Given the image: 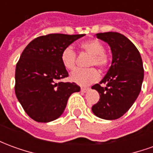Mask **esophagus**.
Wrapping results in <instances>:
<instances>
[{
    "instance_id": "esophagus-1",
    "label": "esophagus",
    "mask_w": 153,
    "mask_h": 153,
    "mask_svg": "<svg viewBox=\"0 0 153 153\" xmlns=\"http://www.w3.org/2000/svg\"><path fill=\"white\" fill-rule=\"evenodd\" d=\"M88 90H89L88 88H81V92H82V93H87Z\"/></svg>"
}]
</instances>
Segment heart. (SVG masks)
Instances as JSON below:
<instances>
[{
	"mask_svg": "<svg viewBox=\"0 0 153 153\" xmlns=\"http://www.w3.org/2000/svg\"><path fill=\"white\" fill-rule=\"evenodd\" d=\"M84 52L91 55L88 66H97L101 70L106 69L111 62V57L105 51L103 44L97 39H89L80 44ZM61 62L67 70H73L76 66L77 53L72 47H66L61 52ZM100 79V74L95 68L78 69L70 74V80L81 86L88 85Z\"/></svg>",
	"mask_w": 153,
	"mask_h": 153,
	"instance_id": "1",
	"label": "heart"
}]
</instances>
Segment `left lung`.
<instances>
[{"label": "left lung", "mask_w": 153, "mask_h": 153, "mask_svg": "<svg viewBox=\"0 0 153 153\" xmlns=\"http://www.w3.org/2000/svg\"><path fill=\"white\" fill-rule=\"evenodd\" d=\"M96 37L109 44L112 63L100 83L92 87L100 95L92 111L99 118L116 120L128 111L141 91L143 61L134 44L121 33H100Z\"/></svg>", "instance_id": "8db88e82"}]
</instances>
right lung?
Masks as SVG:
<instances>
[{"mask_svg":"<svg viewBox=\"0 0 153 153\" xmlns=\"http://www.w3.org/2000/svg\"><path fill=\"white\" fill-rule=\"evenodd\" d=\"M83 36H40L23 51L16 64L15 91L25 111L35 121L47 123L59 118L70 95L79 92L75 83L60 81L69 75L60 56L65 47Z\"/></svg>","mask_w":153,"mask_h":153,"instance_id":"add662e5","label":"right lung"}]
</instances>
